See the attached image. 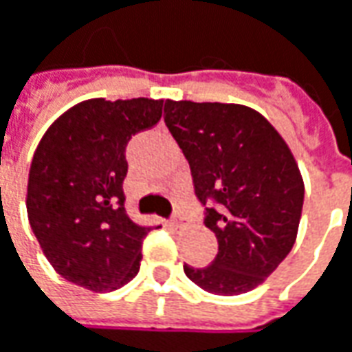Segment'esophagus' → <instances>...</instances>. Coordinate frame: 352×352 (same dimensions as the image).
<instances>
[{
  "label": "esophagus",
  "instance_id": "34e87169",
  "mask_svg": "<svg viewBox=\"0 0 352 352\" xmlns=\"http://www.w3.org/2000/svg\"><path fill=\"white\" fill-rule=\"evenodd\" d=\"M185 222H187V219H185L183 214H179V212H177L175 217L171 219V224H173V226H183Z\"/></svg>",
  "mask_w": 352,
  "mask_h": 352
}]
</instances>
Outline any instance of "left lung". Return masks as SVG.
<instances>
[{
	"mask_svg": "<svg viewBox=\"0 0 352 352\" xmlns=\"http://www.w3.org/2000/svg\"><path fill=\"white\" fill-rule=\"evenodd\" d=\"M165 124L191 165L205 226L219 240L206 267L183 266L214 296H240L282 264L296 244L303 177L289 146L260 112L242 104L167 100Z\"/></svg>",
	"mask_w": 352,
	"mask_h": 352,
	"instance_id": "left-lung-1",
	"label": "left lung"
}]
</instances>
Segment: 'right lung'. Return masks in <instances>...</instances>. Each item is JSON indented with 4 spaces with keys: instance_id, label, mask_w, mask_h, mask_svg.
Listing matches in <instances>:
<instances>
[{
    "instance_id": "right-lung-1",
    "label": "right lung",
    "mask_w": 352,
    "mask_h": 352,
    "mask_svg": "<svg viewBox=\"0 0 352 352\" xmlns=\"http://www.w3.org/2000/svg\"><path fill=\"white\" fill-rule=\"evenodd\" d=\"M163 100L90 98L60 114L29 169L27 217L54 272L90 292H114L140 272L142 226L124 208L126 146L161 120Z\"/></svg>"
}]
</instances>
